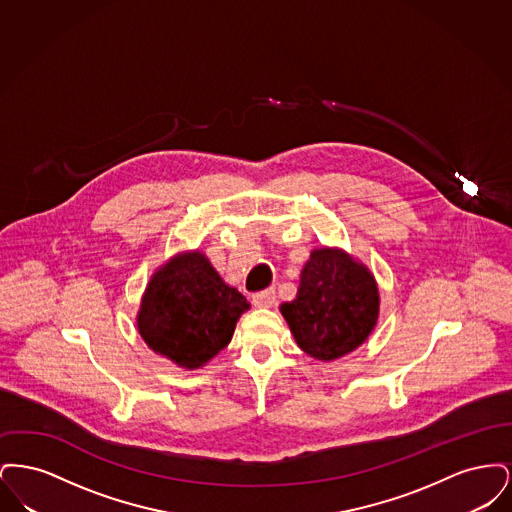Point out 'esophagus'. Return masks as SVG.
Returning a JSON list of instances; mask_svg holds the SVG:
<instances>
[{
  "label": "esophagus",
  "mask_w": 512,
  "mask_h": 512,
  "mask_svg": "<svg viewBox=\"0 0 512 512\" xmlns=\"http://www.w3.org/2000/svg\"><path fill=\"white\" fill-rule=\"evenodd\" d=\"M253 303L255 307H272L276 303V290L268 288L263 292H257L253 295Z\"/></svg>",
  "instance_id": "obj_1"
}]
</instances>
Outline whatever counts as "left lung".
<instances>
[{
    "label": "left lung",
    "mask_w": 512,
    "mask_h": 512,
    "mask_svg": "<svg viewBox=\"0 0 512 512\" xmlns=\"http://www.w3.org/2000/svg\"><path fill=\"white\" fill-rule=\"evenodd\" d=\"M378 288L366 267L338 249H315L292 303L282 305L297 345L318 361L357 349L378 320Z\"/></svg>",
    "instance_id": "left-lung-1"
}]
</instances>
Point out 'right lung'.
<instances>
[{
    "label": "right lung",
    "mask_w": 512,
    "mask_h": 512,
    "mask_svg": "<svg viewBox=\"0 0 512 512\" xmlns=\"http://www.w3.org/2000/svg\"><path fill=\"white\" fill-rule=\"evenodd\" d=\"M249 303L222 282L199 251L159 268L142 299L138 330L147 345L176 365L197 368L211 361L234 334Z\"/></svg>",
    "instance_id": "1"
}]
</instances>
